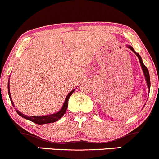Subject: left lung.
Masks as SVG:
<instances>
[{"instance_id": "obj_1", "label": "left lung", "mask_w": 159, "mask_h": 159, "mask_svg": "<svg viewBox=\"0 0 159 159\" xmlns=\"http://www.w3.org/2000/svg\"><path fill=\"white\" fill-rule=\"evenodd\" d=\"M126 46L129 48V49H131V50L134 53V54H136L137 57H138V59H139V61H140V66H141V68H142V70H143V75H144V77H145V79H146V81H147V87H148L149 88V89H150V78H149V71L148 69H147V66H146L145 65H144V63H143V61H142V58L140 56V54H138V53H137L134 50V48H132L131 45H126Z\"/></svg>"}]
</instances>
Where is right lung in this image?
Returning <instances> with one entry per match:
<instances>
[{
	"mask_svg": "<svg viewBox=\"0 0 159 159\" xmlns=\"http://www.w3.org/2000/svg\"><path fill=\"white\" fill-rule=\"evenodd\" d=\"M10 79V78H9ZM75 89L72 90L67 95L66 97L65 98V101L63 102V105L62 107L61 108V110L59 111H57V113H54V114H48V115H45V116H27V115L22 114V113L20 112L19 111H18L17 109H16V112L18 113V114H19V116H21V117L25 118V119L30 120V121L33 122V123L38 124V125H43V124H47V123H54V122L57 121L59 120L62 116L64 115V114L66 111L67 107H68V101L69 98L71 96V95L73 93V92L75 91ZM8 93H9V96H10V101L12 105H13V107H15V105H14L13 101H12V97H11L10 95V81L8 82Z\"/></svg>",
	"mask_w": 159,
	"mask_h": 159,
	"instance_id": "right-lung-1",
	"label": "right lung"
}]
</instances>
